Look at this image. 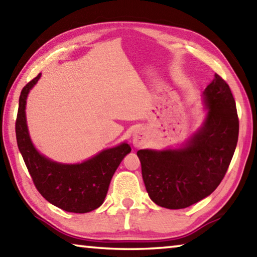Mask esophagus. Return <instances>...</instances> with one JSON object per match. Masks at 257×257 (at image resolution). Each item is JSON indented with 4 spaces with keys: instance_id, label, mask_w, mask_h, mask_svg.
Returning a JSON list of instances; mask_svg holds the SVG:
<instances>
[{
    "instance_id": "obj_1",
    "label": "esophagus",
    "mask_w": 257,
    "mask_h": 257,
    "mask_svg": "<svg viewBox=\"0 0 257 257\" xmlns=\"http://www.w3.org/2000/svg\"><path fill=\"white\" fill-rule=\"evenodd\" d=\"M147 141V132L145 128H137L133 133V145L134 147H142Z\"/></svg>"
}]
</instances>
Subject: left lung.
<instances>
[{
    "label": "left lung",
    "mask_w": 257,
    "mask_h": 257,
    "mask_svg": "<svg viewBox=\"0 0 257 257\" xmlns=\"http://www.w3.org/2000/svg\"><path fill=\"white\" fill-rule=\"evenodd\" d=\"M207 116L180 149H141L142 178L155 204L186 208L215 190L228 171L238 142L239 119L228 84L215 74L204 91Z\"/></svg>",
    "instance_id": "8db88e82"
}]
</instances>
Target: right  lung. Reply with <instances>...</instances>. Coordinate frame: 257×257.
Here are the masks:
<instances>
[{
    "mask_svg": "<svg viewBox=\"0 0 257 257\" xmlns=\"http://www.w3.org/2000/svg\"><path fill=\"white\" fill-rule=\"evenodd\" d=\"M41 74L24 87L19 98L16 137L20 154L39 192L57 207L87 213L102 205L113 173L131 151L127 144L102 150L81 164H60L44 157L34 147L26 123V99Z\"/></svg>",
    "mask_w": 257,
    "mask_h": 257,
    "instance_id": "1",
    "label": "right lung"
}]
</instances>
